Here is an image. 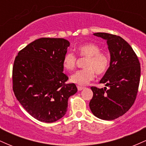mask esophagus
<instances>
[{
  "mask_svg": "<svg viewBox=\"0 0 146 146\" xmlns=\"http://www.w3.org/2000/svg\"><path fill=\"white\" fill-rule=\"evenodd\" d=\"M77 88H78V90L80 91V90H83L84 88V87H82V86H77Z\"/></svg>",
  "mask_w": 146,
  "mask_h": 146,
  "instance_id": "1",
  "label": "esophagus"
}]
</instances>
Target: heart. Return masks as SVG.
Returning a JSON list of instances; mask_svg holds the SVG:
<instances>
[{
	"label": "heart",
	"instance_id": "b5f03b06",
	"mask_svg": "<svg viewBox=\"0 0 146 146\" xmlns=\"http://www.w3.org/2000/svg\"><path fill=\"white\" fill-rule=\"evenodd\" d=\"M78 51L81 57H86L85 68L75 71L71 76V82L84 86L95 78L98 75L104 73L109 66V58L101 48L93 42L85 43L78 46ZM77 57L72 52H68L63 58V66L68 71H72L76 66Z\"/></svg>",
	"mask_w": 146,
	"mask_h": 146
}]
</instances>
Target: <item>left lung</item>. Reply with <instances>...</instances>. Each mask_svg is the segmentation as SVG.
I'll use <instances>...</instances> for the list:
<instances>
[{
    "label": "left lung",
    "instance_id": "left-lung-1",
    "mask_svg": "<svg viewBox=\"0 0 146 146\" xmlns=\"http://www.w3.org/2000/svg\"><path fill=\"white\" fill-rule=\"evenodd\" d=\"M95 36L106 40L110 54V66L100 83L104 88L90 87L93 96L89 103L95 117L113 120L126 113L136 100L139 85L141 66L136 53L121 37L107 33Z\"/></svg>",
    "mask_w": 146,
    "mask_h": 146
}]
</instances>
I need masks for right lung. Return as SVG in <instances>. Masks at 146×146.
I'll return each mask as SVG.
<instances>
[{"label": "right lung", "mask_w": 146, "mask_h": 146, "mask_svg": "<svg viewBox=\"0 0 146 146\" xmlns=\"http://www.w3.org/2000/svg\"><path fill=\"white\" fill-rule=\"evenodd\" d=\"M70 42L64 38H42L18 53L12 71L13 90L18 101L40 121H58L67 111L68 100L77 93L66 84L63 58Z\"/></svg>", "instance_id": "right-lung-1"}]
</instances>
